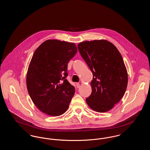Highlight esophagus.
Listing matches in <instances>:
<instances>
[{
	"instance_id": "34e87169",
	"label": "esophagus",
	"mask_w": 150,
	"mask_h": 150,
	"mask_svg": "<svg viewBox=\"0 0 150 150\" xmlns=\"http://www.w3.org/2000/svg\"><path fill=\"white\" fill-rule=\"evenodd\" d=\"M80 84H79V83H76V86H77V87H78V88H80Z\"/></svg>"
}]
</instances>
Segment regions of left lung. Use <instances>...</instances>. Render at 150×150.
I'll return each mask as SVG.
<instances>
[{
    "label": "left lung",
    "instance_id": "1",
    "mask_svg": "<svg viewBox=\"0 0 150 150\" xmlns=\"http://www.w3.org/2000/svg\"><path fill=\"white\" fill-rule=\"evenodd\" d=\"M78 47L93 73L92 91L86 102L95 111L107 112L120 100L127 88L128 73L121 54L103 39L81 42Z\"/></svg>",
    "mask_w": 150,
    "mask_h": 150
}]
</instances>
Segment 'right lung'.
<instances>
[{
  "label": "right lung",
  "mask_w": 150,
  "mask_h": 150,
  "mask_svg": "<svg viewBox=\"0 0 150 150\" xmlns=\"http://www.w3.org/2000/svg\"><path fill=\"white\" fill-rule=\"evenodd\" d=\"M74 43L56 39L44 42L29 64L26 86L30 97L42 112L53 116L67 110L75 88L66 79L67 64L77 53Z\"/></svg>",
  "instance_id": "right-lung-1"
}]
</instances>
